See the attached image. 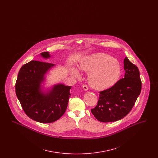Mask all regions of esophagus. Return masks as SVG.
Here are the masks:
<instances>
[{
  "label": "esophagus",
  "instance_id": "34e87169",
  "mask_svg": "<svg viewBox=\"0 0 158 158\" xmlns=\"http://www.w3.org/2000/svg\"><path fill=\"white\" fill-rule=\"evenodd\" d=\"M82 88L83 89L85 90H88V86L86 85L83 84L82 85Z\"/></svg>",
  "mask_w": 158,
  "mask_h": 158
}]
</instances>
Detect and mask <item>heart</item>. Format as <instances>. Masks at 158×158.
<instances>
[{"mask_svg": "<svg viewBox=\"0 0 158 158\" xmlns=\"http://www.w3.org/2000/svg\"><path fill=\"white\" fill-rule=\"evenodd\" d=\"M81 69L89 73L88 82L95 89L105 90L112 87L120 79V64L113 57L98 53L88 57L81 63ZM72 75L80 77L81 73L76 68L70 70Z\"/></svg>", "mask_w": 158, "mask_h": 158, "instance_id": "obj_1", "label": "heart"}]
</instances>
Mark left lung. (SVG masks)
I'll list each match as a JSON object with an SVG mask.
<instances>
[{"mask_svg":"<svg viewBox=\"0 0 158 158\" xmlns=\"http://www.w3.org/2000/svg\"><path fill=\"white\" fill-rule=\"evenodd\" d=\"M124 77L112 87L99 92L97 106L91 112L98 121L113 122L124 118L135 104L142 89L139 70L127 57L124 60Z\"/></svg>","mask_w":158,"mask_h":158,"instance_id":"left-lung-1","label":"left lung"}]
</instances>
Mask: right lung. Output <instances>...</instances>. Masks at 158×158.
Returning a JSON list of instances; mask_svg holds the SVG:
<instances>
[{"label":"right lung","instance_id":"right-lung-1","mask_svg":"<svg viewBox=\"0 0 158 158\" xmlns=\"http://www.w3.org/2000/svg\"><path fill=\"white\" fill-rule=\"evenodd\" d=\"M47 59L48 52L41 53ZM54 64L32 60L20 69L15 83V92L23 110L33 120L42 123H50L59 120L64 114L72 86L59 84L49 93L40 91V83L44 79L46 72Z\"/></svg>","mask_w":158,"mask_h":158}]
</instances>
